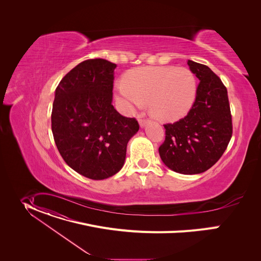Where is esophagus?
Segmentation results:
<instances>
[{
	"label": "esophagus",
	"instance_id": "obj_1",
	"mask_svg": "<svg viewBox=\"0 0 261 261\" xmlns=\"http://www.w3.org/2000/svg\"><path fill=\"white\" fill-rule=\"evenodd\" d=\"M139 123H140L141 126H145V124L147 123V119L140 117V118H139Z\"/></svg>",
	"mask_w": 261,
	"mask_h": 261
}]
</instances>
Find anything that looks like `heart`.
<instances>
[{
	"label": "heart",
	"mask_w": 261,
	"mask_h": 261,
	"mask_svg": "<svg viewBox=\"0 0 261 261\" xmlns=\"http://www.w3.org/2000/svg\"><path fill=\"white\" fill-rule=\"evenodd\" d=\"M121 107L130 111L149 102V111L161 120H175L185 115L196 97V78L188 68L146 67L115 83Z\"/></svg>",
	"instance_id": "obj_1"
}]
</instances>
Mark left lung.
<instances>
[{
    "instance_id": "1",
    "label": "left lung",
    "mask_w": 261,
    "mask_h": 261,
    "mask_svg": "<svg viewBox=\"0 0 261 261\" xmlns=\"http://www.w3.org/2000/svg\"><path fill=\"white\" fill-rule=\"evenodd\" d=\"M188 65L200 80L196 99L184 118L164 124L166 138L159 152L174 172L194 175L222 156L232 137V116L221 79L204 64L188 60Z\"/></svg>"
}]
</instances>
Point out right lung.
<instances>
[{
    "instance_id": "obj_1",
    "label": "right lung",
    "mask_w": 261,
    "mask_h": 261,
    "mask_svg": "<svg viewBox=\"0 0 261 261\" xmlns=\"http://www.w3.org/2000/svg\"><path fill=\"white\" fill-rule=\"evenodd\" d=\"M116 64L88 59L59 82L51 114L56 147L65 163L92 180L115 175L123 166L126 146L139 128L112 105Z\"/></svg>"
}]
</instances>
